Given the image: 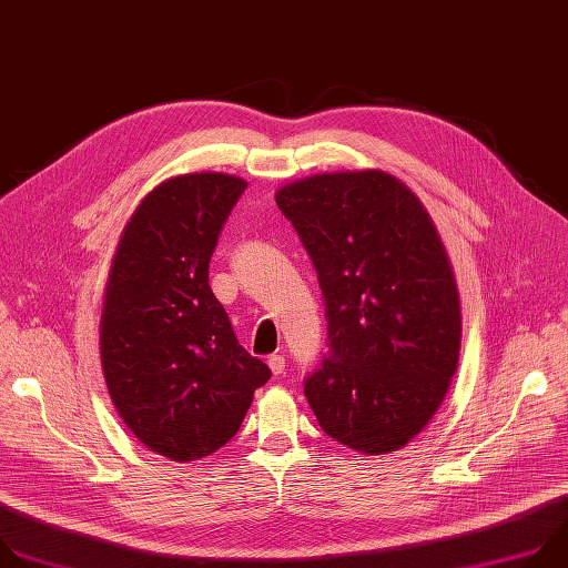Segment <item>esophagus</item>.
<instances>
[{"label":"esophagus","mask_w":568,"mask_h":568,"mask_svg":"<svg viewBox=\"0 0 568 568\" xmlns=\"http://www.w3.org/2000/svg\"><path fill=\"white\" fill-rule=\"evenodd\" d=\"M268 367H271V372H273L275 376H280V374H284V369H286V358L275 354V356L268 358Z\"/></svg>","instance_id":"esophagus-1"}]
</instances>
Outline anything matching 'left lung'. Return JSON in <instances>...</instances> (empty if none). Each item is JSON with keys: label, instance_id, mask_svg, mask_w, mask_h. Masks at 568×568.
Wrapping results in <instances>:
<instances>
[{"label": "left lung", "instance_id": "1", "mask_svg": "<svg viewBox=\"0 0 568 568\" xmlns=\"http://www.w3.org/2000/svg\"><path fill=\"white\" fill-rule=\"evenodd\" d=\"M275 201L324 297L328 352L304 383L320 427L369 457L405 447L462 349L459 291L427 210L383 170L313 174Z\"/></svg>", "mask_w": 568, "mask_h": 568}]
</instances>
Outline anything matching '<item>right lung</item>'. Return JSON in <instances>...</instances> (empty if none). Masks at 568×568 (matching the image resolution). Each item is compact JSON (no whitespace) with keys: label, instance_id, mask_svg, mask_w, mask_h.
<instances>
[{"label":"right lung","instance_id":"add662e5","mask_svg":"<svg viewBox=\"0 0 568 568\" xmlns=\"http://www.w3.org/2000/svg\"><path fill=\"white\" fill-rule=\"evenodd\" d=\"M246 185L221 172L163 181L134 210L111 262L104 383L132 434L170 462H196L229 443L271 378L207 284L219 233Z\"/></svg>","mask_w":568,"mask_h":568}]
</instances>
